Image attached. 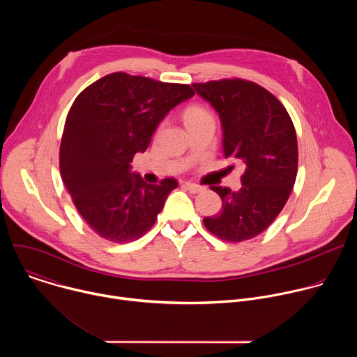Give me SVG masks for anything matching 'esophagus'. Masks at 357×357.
I'll return each instance as SVG.
<instances>
[{
  "instance_id": "34e87169",
  "label": "esophagus",
  "mask_w": 357,
  "mask_h": 357,
  "mask_svg": "<svg viewBox=\"0 0 357 357\" xmlns=\"http://www.w3.org/2000/svg\"><path fill=\"white\" fill-rule=\"evenodd\" d=\"M183 188L188 189L190 193H199V192L205 190V188L197 185V183H193V182H183Z\"/></svg>"
}]
</instances>
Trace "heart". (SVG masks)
Segmentation results:
<instances>
[{
	"instance_id": "obj_1",
	"label": "heart",
	"mask_w": 357,
	"mask_h": 357,
	"mask_svg": "<svg viewBox=\"0 0 357 357\" xmlns=\"http://www.w3.org/2000/svg\"><path fill=\"white\" fill-rule=\"evenodd\" d=\"M203 113H206V112L203 110V109H200V107H189V109L185 112V121H186V120H190V119H193V117H196V116H200V114H203Z\"/></svg>"
}]
</instances>
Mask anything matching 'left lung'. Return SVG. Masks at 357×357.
Masks as SVG:
<instances>
[{"mask_svg": "<svg viewBox=\"0 0 357 357\" xmlns=\"http://www.w3.org/2000/svg\"><path fill=\"white\" fill-rule=\"evenodd\" d=\"M193 87L219 113L225 157L245 167L240 190L211 188L223 205L203 225L225 241L256 237L282 211L295 183L298 142L292 120L281 101L254 82L222 79Z\"/></svg>", "mask_w": 357, "mask_h": 357, "instance_id": "left-lung-1", "label": "left lung"}]
</instances>
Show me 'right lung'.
<instances>
[{"label": "right lung", "instance_id": "1", "mask_svg": "<svg viewBox=\"0 0 357 357\" xmlns=\"http://www.w3.org/2000/svg\"><path fill=\"white\" fill-rule=\"evenodd\" d=\"M193 94L189 84L116 72L73 101L61 142V175L77 212L100 237L128 243L154 226L178 182L149 185L130 172V162L148 148L164 117Z\"/></svg>", "mask_w": 357, "mask_h": 357}]
</instances>
